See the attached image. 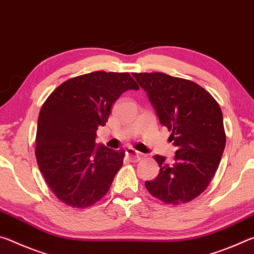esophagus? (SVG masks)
I'll return each mask as SVG.
<instances>
[{
  "instance_id": "esophagus-1",
  "label": "esophagus",
  "mask_w": 254,
  "mask_h": 254,
  "mask_svg": "<svg viewBox=\"0 0 254 254\" xmlns=\"http://www.w3.org/2000/svg\"><path fill=\"white\" fill-rule=\"evenodd\" d=\"M126 154H127V156L129 157L131 161H134V162L135 161H138V160L142 159V157H144L143 153L137 152L136 149H134V148H128L127 151H126Z\"/></svg>"
}]
</instances>
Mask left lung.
Instances as JSON below:
<instances>
[{"label": "left lung", "instance_id": "1", "mask_svg": "<svg viewBox=\"0 0 254 254\" xmlns=\"http://www.w3.org/2000/svg\"><path fill=\"white\" fill-rule=\"evenodd\" d=\"M161 125L177 146L173 163L155 155L160 173L145 181L148 192L165 203L180 205L198 197L213 179L225 148L223 114L217 101L192 81L164 73H132Z\"/></svg>", "mask_w": 254, "mask_h": 254}]
</instances>
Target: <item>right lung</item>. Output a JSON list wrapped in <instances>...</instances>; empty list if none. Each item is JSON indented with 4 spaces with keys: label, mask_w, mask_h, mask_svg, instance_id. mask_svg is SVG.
Masks as SVG:
<instances>
[{
    "label": "right lung",
    "mask_w": 254,
    "mask_h": 254,
    "mask_svg": "<svg viewBox=\"0 0 254 254\" xmlns=\"http://www.w3.org/2000/svg\"><path fill=\"white\" fill-rule=\"evenodd\" d=\"M129 73L92 72L69 78L41 107L36 136L40 172L66 205L85 208L108 192L123 165L124 149L95 145L111 106L127 90H138Z\"/></svg>",
    "instance_id": "obj_1"
}]
</instances>
